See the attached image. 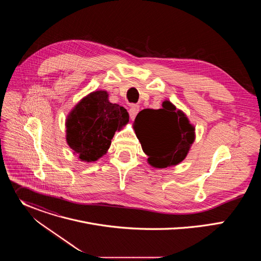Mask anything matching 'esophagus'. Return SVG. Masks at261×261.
<instances>
[{
	"instance_id": "1",
	"label": "esophagus",
	"mask_w": 261,
	"mask_h": 261,
	"mask_svg": "<svg viewBox=\"0 0 261 261\" xmlns=\"http://www.w3.org/2000/svg\"><path fill=\"white\" fill-rule=\"evenodd\" d=\"M139 111V106L138 105H132L131 108L129 109V116H130V119L131 120H134L136 115L138 114Z\"/></svg>"
}]
</instances>
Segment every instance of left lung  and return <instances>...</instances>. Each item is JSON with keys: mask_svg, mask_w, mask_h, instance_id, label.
<instances>
[{"mask_svg": "<svg viewBox=\"0 0 261 261\" xmlns=\"http://www.w3.org/2000/svg\"><path fill=\"white\" fill-rule=\"evenodd\" d=\"M133 129L147 155V163L155 168L175 166L184 161L196 137L195 126L169 100H164L160 109L141 110Z\"/></svg>", "mask_w": 261, "mask_h": 261, "instance_id": "1", "label": "left lung"}]
</instances>
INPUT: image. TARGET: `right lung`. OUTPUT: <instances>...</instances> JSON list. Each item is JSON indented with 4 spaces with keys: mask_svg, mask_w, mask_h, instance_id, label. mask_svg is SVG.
<instances>
[{
    "mask_svg": "<svg viewBox=\"0 0 261 261\" xmlns=\"http://www.w3.org/2000/svg\"><path fill=\"white\" fill-rule=\"evenodd\" d=\"M108 96L106 91H94L81 99L67 116V144L83 162H95L103 157L116 131L129 123L127 110L111 103Z\"/></svg>",
    "mask_w": 261,
    "mask_h": 261,
    "instance_id": "add662e5",
    "label": "right lung"
}]
</instances>
